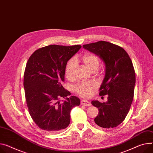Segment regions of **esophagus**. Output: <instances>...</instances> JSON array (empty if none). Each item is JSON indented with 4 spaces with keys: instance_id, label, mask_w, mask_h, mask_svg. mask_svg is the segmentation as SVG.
<instances>
[{
    "instance_id": "esophagus-1",
    "label": "esophagus",
    "mask_w": 153,
    "mask_h": 153,
    "mask_svg": "<svg viewBox=\"0 0 153 153\" xmlns=\"http://www.w3.org/2000/svg\"><path fill=\"white\" fill-rule=\"evenodd\" d=\"M81 104L82 105H84V106H90L91 105V102L86 100H81Z\"/></svg>"
}]
</instances>
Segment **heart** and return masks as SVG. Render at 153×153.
<instances>
[{"label":"heart","mask_w":153,"mask_h":153,"mask_svg":"<svg viewBox=\"0 0 153 153\" xmlns=\"http://www.w3.org/2000/svg\"><path fill=\"white\" fill-rule=\"evenodd\" d=\"M81 61L91 72L96 71L99 68L100 61L99 57L94 54L86 53L81 57ZM76 68V60L70 59L67 64L65 74L67 78L72 80L75 78V70ZM96 88V84L92 81L79 82L74 87L75 92L79 96L83 97H89L91 96L92 91Z\"/></svg>","instance_id":"obj_1"}]
</instances>
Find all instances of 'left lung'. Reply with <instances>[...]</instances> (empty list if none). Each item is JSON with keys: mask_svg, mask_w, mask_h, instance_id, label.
<instances>
[{"mask_svg": "<svg viewBox=\"0 0 153 153\" xmlns=\"http://www.w3.org/2000/svg\"><path fill=\"white\" fill-rule=\"evenodd\" d=\"M83 46L99 56L105 64L99 95H108V101H92L99 109L95 124L102 128L117 127L126 118L134 99L135 73L132 62L122 47L108 42L99 41Z\"/></svg>", "mask_w": 153, "mask_h": 153, "instance_id": "1", "label": "left lung"}]
</instances>
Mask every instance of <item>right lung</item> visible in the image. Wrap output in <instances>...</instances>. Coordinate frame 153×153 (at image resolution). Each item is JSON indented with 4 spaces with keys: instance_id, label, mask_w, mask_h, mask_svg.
<instances>
[{
    "instance_id": "obj_1",
    "label": "right lung",
    "mask_w": 153,
    "mask_h": 153,
    "mask_svg": "<svg viewBox=\"0 0 153 153\" xmlns=\"http://www.w3.org/2000/svg\"><path fill=\"white\" fill-rule=\"evenodd\" d=\"M81 48L51 45L42 47L30 56L24 75V88L29 114L39 127L54 132L68 127L70 111L80 100L70 96L62 85L67 61ZM66 100L61 102L60 99Z\"/></svg>"
}]
</instances>
